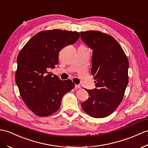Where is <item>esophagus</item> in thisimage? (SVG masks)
Masks as SVG:
<instances>
[{
    "mask_svg": "<svg viewBox=\"0 0 148 148\" xmlns=\"http://www.w3.org/2000/svg\"><path fill=\"white\" fill-rule=\"evenodd\" d=\"M75 89L81 88V86H80V85H75Z\"/></svg>",
    "mask_w": 148,
    "mask_h": 148,
    "instance_id": "1",
    "label": "esophagus"
}]
</instances>
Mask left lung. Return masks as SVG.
Instances as JSON below:
<instances>
[{
  "mask_svg": "<svg viewBox=\"0 0 148 148\" xmlns=\"http://www.w3.org/2000/svg\"><path fill=\"white\" fill-rule=\"evenodd\" d=\"M80 37L93 49L91 73L97 87L86 89L89 97L82 103V109L92 117H105L123 99L129 81L127 57L116 39L104 32L82 31Z\"/></svg>",
  "mask_w": 148,
  "mask_h": 148,
  "instance_id": "obj_1",
  "label": "left lung"
}]
</instances>
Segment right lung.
<instances>
[{"mask_svg":"<svg viewBox=\"0 0 148 148\" xmlns=\"http://www.w3.org/2000/svg\"><path fill=\"white\" fill-rule=\"evenodd\" d=\"M80 33L66 30L42 31L32 37L17 56L16 84L24 102L34 114L49 116L58 110L66 93L75 87L48 70L58 64L59 53L76 42Z\"/></svg>","mask_w":148,"mask_h":148,"instance_id":"right-lung-1","label":"right lung"}]
</instances>
